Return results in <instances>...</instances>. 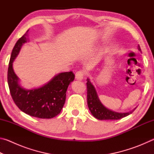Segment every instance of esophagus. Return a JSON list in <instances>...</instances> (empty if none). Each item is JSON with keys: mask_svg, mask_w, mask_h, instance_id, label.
I'll return each mask as SVG.
<instances>
[{"mask_svg": "<svg viewBox=\"0 0 154 154\" xmlns=\"http://www.w3.org/2000/svg\"><path fill=\"white\" fill-rule=\"evenodd\" d=\"M85 72L83 71H77L76 73H75V79L77 80H79L82 81L83 78V76H84Z\"/></svg>", "mask_w": 154, "mask_h": 154, "instance_id": "1", "label": "esophagus"}]
</instances>
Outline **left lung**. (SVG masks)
I'll return each mask as SVG.
<instances>
[{
    "instance_id": "left-lung-1",
    "label": "left lung",
    "mask_w": 154,
    "mask_h": 154,
    "mask_svg": "<svg viewBox=\"0 0 154 154\" xmlns=\"http://www.w3.org/2000/svg\"><path fill=\"white\" fill-rule=\"evenodd\" d=\"M138 49L140 51H141L139 45H138ZM86 84L88 108H89L92 116L96 119H100V120H103V119H111V120L119 119L131 114L136 109L134 108L132 111L127 112V113H119V112L111 111L110 109L105 107L101 103L100 100L98 98L95 88L92 83L90 82L89 79H87Z\"/></svg>"
}]
</instances>
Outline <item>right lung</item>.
Here are the masks:
<instances>
[{
  "instance_id": "obj_1",
  "label": "right lung",
  "mask_w": 154,
  "mask_h": 154,
  "mask_svg": "<svg viewBox=\"0 0 154 154\" xmlns=\"http://www.w3.org/2000/svg\"><path fill=\"white\" fill-rule=\"evenodd\" d=\"M28 32L19 38L11 52L7 72L10 93L15 105L24 113L35 118L50 119L60 113L66 100L67 88L74 80L75 75L72 71L61 72L43 86L35 89L26 90L21 86L19 78L13 69V62L23 44L27 42Z\"/></svg>"
}]
</instances>
